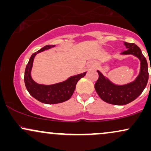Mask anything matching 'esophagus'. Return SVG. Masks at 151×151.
<instances>
[{"label": "esophagus", "instance_id": "obj_1", "mask_svg": "<svg viewBox=\"0 0 151 151\" xmlns=\"http://www.w3.org/2000/svg\"><path fill=\"white\" fill-rule=\"evenodd\" d=\"M94 66H95L94 62H89V64H88V68H89V70H91V69H93V67H94Z\"/></svg>", "mask_w": 151, "mask_h": 151}]
</instances>
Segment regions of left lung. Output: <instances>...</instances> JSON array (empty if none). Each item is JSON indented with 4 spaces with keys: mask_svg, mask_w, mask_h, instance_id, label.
<instances>
[{
    "mask_svg": "<svg viewBox=\"0 0 151 151\" xmlns=\"http://www.w3.org/2000/svg\"><path fill=\"white\" fill-rule=\"evenodd\" d=\"M124 44L128 50L122 54L135 55L141 60V72L136 80L126 85H115L97 71L99 78L94 85L99 97L104 101L114 105H125L134 101L143 92L148 80V63L141 49L134 43L124 42Z\"/></svg>",
    "mask_w": 151,
    "mask_h": 151,
    "instance_id": "1",
    "label": "left lung"
}]
</instances>
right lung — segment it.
<instances>
[{
    "mask_svg": "<svg viewBox=\"0 0 151 151\" xmlns=\"http://www.w3.org/2000/svg\"><path fill=\"white\" fill-rule=\"evenodd\" d=\"M54 46L55 45H46L32 54L26 66L25 76H24L26 89L30 94L39 101L47 104L62 103L70 99L73 94L78 81L81 78L84 77L86 74V72H84L83 74L71 77L63 82L52 84V85H42L35 82L30 76L31 69L32 67L35 56L37 53L50 49V47H52Z\"/></svg>",
    "mask_w": 151,
    "mask_h": 151,
    "instance_id": "1",
    "label": "right lung"
}]
</instances>
